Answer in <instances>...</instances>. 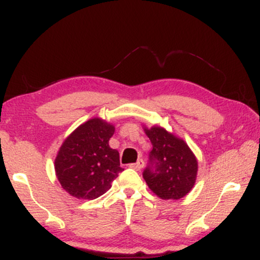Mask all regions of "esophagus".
I'll return each instance as SVG.
<instances>
[{
  "label": "esophagus",
  "instance_id": "1",
  "mask_svg": "<svg viewBox=\"0 0 260 260\" xmlns=\"http://www.w3.org/2000/svg\"><path fill=\"white\" fill-rule=\"evenodd\" d=\"M131 168H132L133 170H137V171H140V170L144 168V161H143L142 159H139L136 164H131Z\"/></svg>",
  "mask_w": 260,
  "mask_h": 260
}]
</instances>
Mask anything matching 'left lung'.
<instances>
[{"label":"left lung","instance_id":"obj_1","mask_svg":"<svg viewBox=\"0 0 260 260\" xmlns=\"http://www.w3.org/2000/svg\"><path fill=\"white\" fill-rule=\"evenodd\" d=\"M144 132L153 144L149 165L143 172L148 187L164 201L183 198L197 180L198 161L196 155L183 139L165 128L144 127Z\"/></svg>","mask_w":260,"mask_h":260}]
</instances>
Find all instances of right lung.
<instances>
[{"label": "right lung", "mask_w": 260, "mask_h": 260, "mask_svg": "<svg viewBox=\"0 0 260 260\" xmlns=\"http://www.w3.org/2000/svg\"><path fill=\"white\" fill-rule=\"evenodd\" d=\"M113 133V124L94 117L63 140L56 155L55 171L62 188L74 198H99L122 172L120 154L109 145Z\"/></svg>", "instance_id": "1"}]
</instances>
